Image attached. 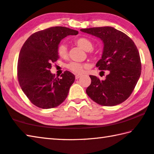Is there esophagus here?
Masks as SVG:
<instances>
[{"label": "esophagus", "instance_id": "34e87169", "mask_svg": "<svg viewBox=\"0 0 154 154\" xmlns=\"http://www.w3.org/2000/svg\"><path fill=\"white\" fill-rule=\"evenodd\" d=\"M81 77H82V75H75V79H79Z\"/></svg>", "mask_w": 154, "mask_h": 154}]
</instances>
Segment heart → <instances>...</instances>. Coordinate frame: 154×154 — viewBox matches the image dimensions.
Wrapping results in <instances>:
<instances>
[{"mask_svg": "<svg viewBox=\"0 0 154 154\" xmlns=\"http://www.w3.org/2000/svg\"><path fill=\"white\" fill-rule=\"evenodd\" d=\"M75 43L78 46H79L81 48H82L83 50L86 51H90L93 48L92 41L85 37L77 38V40H75ZM57 52H58V55L62 58H66L68 55L67 45L64 43H60L58 48H57ZM85 67H86V65L77 62H71L66 65V68L69 71L76 74L82 73Z\"/></svg>", "mask_w": 154, "mask_h": 154, "instance_id": "b5f03b06", "label": "heart"}]
</instances>
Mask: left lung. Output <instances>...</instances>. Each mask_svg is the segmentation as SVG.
Wrapping results in <instances>:
<instances>
[{
    "label": "left lung",
    "mask_w": 154,
    "mask_h": 154,
    "mask_svg": "<svg viewBox=\"0 0 154 154\" xmlns=\"http://www.w3.org/2000/svg\"><path fill=\"white\" fill-rule=\"evenodd\" d=\"M96 36L103 43L101 59L96 66L101 71H109L105 80L94 75L86 89L88 96L96 103L112 106L123 103L131 94L141 72L139 51L126 34L111 26L81 29Z\"/></svg>",
    "instance_id": "obj_1"
}]
</instances>
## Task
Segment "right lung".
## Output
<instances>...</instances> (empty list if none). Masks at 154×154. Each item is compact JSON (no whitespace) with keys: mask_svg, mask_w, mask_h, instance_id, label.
I'll use <instances>...</instances> for the list:
<instances>
[{"mask_svg":"<svg viewBox=\"0 0 154 154\" xmlns=\"http://www.w3.org/2000/svg\"><path fill=\"white\" fill-rule=\"evenodd\" d=\"M78 31L66 27L55 26L32 34L21 49L17 62V77L24 93L33 105L51 109L66 98L75 75L64 71L56 78L50 69L58 59L57 48L62 39L77 35Z\"/></svg>","mask_w":154,"mask_h":154,"instance_id":"1","label":"right lung"}]
</instances>
